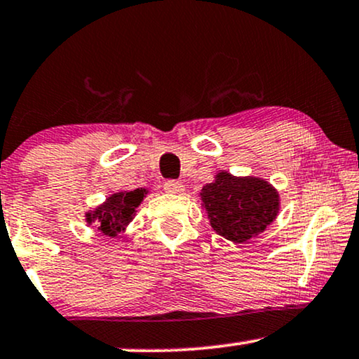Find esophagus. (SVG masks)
I'll use <instances>...</instances> for the list:
<instances>
[{
  "label": "esophagus",
  "mask_w": 359,
  "mask_h": 359,
  "mask_svg": "<svg viewBox=\"0 0 359 359\" xmlns=\"http://www.w3.org/2000/svg\"><path fill=\"white\" fill-rule=\"evenodd\" d=\"M164 190L169 194H184L185 192V185L182 182H175V180H167L164 184Z\"/></svg>",
  "instance_id": "1"
}]
</instances>
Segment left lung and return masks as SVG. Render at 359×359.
Masks as SVG:
<instances>
[{"label":"left lung","instance_id":"obj_1","mask_svg":"<svg viewBox=\"0 0 359 359\" xmlns=\"http://www.w3.org/2000/svg\"><path fill=\"white\" fill-rule=\"evenodd\" d=\"M213 232L233 243L263 233L280 212V194L269 180L219 170L201 192Z\"/></svg>","mask_w":359,"mask_h":359}]
</instances>
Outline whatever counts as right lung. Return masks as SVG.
<instances>
[{
	"label": "right lung",
	"instance_id": "add662e5",
	"mask_svg": "<svg viewBox=\"0 0 359 359\" xmlns=\"http://www.w3.org/2000/svg\"><path fill=\"white\" fill-rule=\"evenodd\" d=\"M149 189H135V190H122L116 192L97 205L93 210L84 213L86 224L97 225V230L106 237H117V235L126 232L127 225L134 220L137 207L142 203L144 197H147Z\"/></svg>",
	"mask_w": 359,
	"mask_h": 359
}]
</instances>
